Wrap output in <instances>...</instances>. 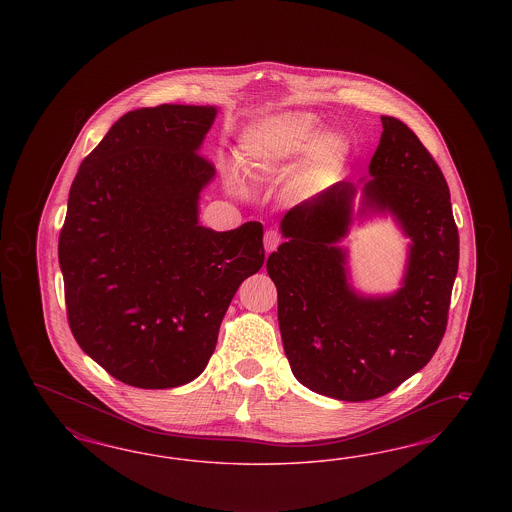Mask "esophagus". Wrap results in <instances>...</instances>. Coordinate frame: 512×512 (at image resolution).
Segmentation results:
<instances>
[{
  "label": "esophagus",
  "instance_id": "obj_1",
  "mask_svg": "<svg viewBox=\"0 0 512 512\" xmlns=\"http://www.w3.org/2000/svg\"><path fill=\"white\" fill-rule=\"evenodd\" d=\"M278 236L274 231H266L264 234V248H266V253H270V251H274V249L278 248Z\"/></svg>",
  "mask_w": 512,
  "mask_h": 512
}]
</instances>
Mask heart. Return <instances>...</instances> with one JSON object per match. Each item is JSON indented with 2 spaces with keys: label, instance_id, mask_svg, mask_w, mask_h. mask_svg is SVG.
Returning <instances> with one entry per match:
<instances>
[{
  "label": "heart",
  "instance_id": "obj_1",
  "mask_svg": "<svg viewBox=\"0 0 512 512\" xmlns=\"http://www.w3.org/2000/svg\"><path fill=\"white\" fill-rule=\"evenodd\" d=\"M319 120L304 110L279 112L244 129L238 142L242 163L253 171H272L304 153L295 172L298 186H325L338 176L349 142L336 131H319ZM236 182V180H233Z\"/></svg>",
  "mask_w": 512,
  "mask_h": 512
}]
</instances>
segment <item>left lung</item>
<instances>
[{
    "label": "left lung",
    "instance_id": "8db88e82",
    "mask_svg": "<svg viewBox=\"0 0 512 512\" xmlns=\"http://www.w3.org/2000/svg\"><path fill=\"white\" fill-rule=\"evenodd\" d=\"M370 161V176L293 206L279 223L285 242L268 261L278 321L296 379L317 394L366 402L400 387L434 357L447 330L460 240L447 180L419 137L392 116ZM358 216L390 213L411 240L403 287L360 296L348 283L340 238Z\"/></svg>",
    "mask_w": 512,
    "mask_h": 512
}]
</instances>
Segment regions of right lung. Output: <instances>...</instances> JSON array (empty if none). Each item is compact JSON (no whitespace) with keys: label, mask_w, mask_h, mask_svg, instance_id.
Returning <instances> with one entry per match:
<instances>
[{"label":"right lung","mask_w":512,"mask_h":512,"mask_svg":"<svg viewBox=\"0 0 512 512\" xmlns=\"http://www.w3.org/2000/svg\"><path fill=\"white\" fill-rule=\"evenodd\" d=\"M216 107L131 110L69 191L58 259L71 332L103 370L137 388L201 375L240 283L264 263L263 225H199L216 169L199 154Z\"/></svg>","instance_id":"obj_1"}]
</instances>
